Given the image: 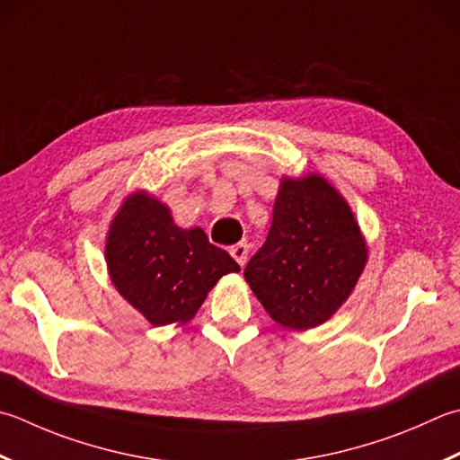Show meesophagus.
Returning <instances> with one entry per match:
<instances>
[{"label": "esophagus", "instance_id": "obj_1", "mask_svg": "<svg viewBox=\"0 0 460 460\" xmlns=\"http://www.w3.org/2000/svg\"><path fill=\"white\" fill-rule=\"evenodd\" d=\"M229 253H231V257L237 261V263L243 267L247 263V255H249V247H247V243H237V245H233L231 249H229Z\"/></svg>", "mask_w": 460, "mask_h": 460}]
</instances>
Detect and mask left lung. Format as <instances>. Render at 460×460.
<instances>
[{"mask_svg": "<svg viewBox=\"0 0 460 460\" xmlns=\"http://www.w3.org/2000/svg\"><path fill=\"white\" fill-rule=\"evenodd\" d=\"M367 265L355 215L325 177H285L267 241L245 267V281L271 319L305 331L331 319Z\"/></svg>", "mask_w": 460, "mask_h": 460, "instance_id": "left-lung-1", "label": "left lung"}]
</instances>
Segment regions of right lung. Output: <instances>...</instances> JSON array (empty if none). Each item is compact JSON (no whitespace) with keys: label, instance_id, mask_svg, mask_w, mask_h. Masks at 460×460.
<instances>
[{"label":"right lung","instance_id":"right-lung-1","mask_svg":"<svg viewBox=\"0 0 460 460\" xmlns=\"http://www.w3.org/2000/svg\"><path fill=\"white\" fill-rule=\"evenodd\" d=\"M110 277L151 325L191 321L215 283L241 267L203 229H181L167 205L146 191L123 201L105 243Z\"/></svg>","mask_w":460,"mask_h":460}]
</instances>
